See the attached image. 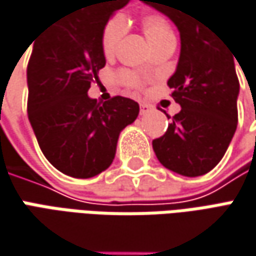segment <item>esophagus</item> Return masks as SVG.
Here are the masks:
<instances>
[{"mask_svg": "<svg viewBox=\"0 0 256 256\" xmlns=\"http://www.w3.org/2000/svg\"><path fill=\"white\" fill-rule=\"evenodd\" d=\"M150 110H152V107L148 106V104H140V114H148Z\"/></svg>", "mask_w": 256, "mask_h": 256, "instance_id": "34e87169", "label": "esophagus"}]
</instances>
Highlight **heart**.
<instances>
[{
    "label": "heart",
    "instance_id": "heart-1",
    "mask_svg": "<svg viewBox=\"0 0 256 256\" xmlns=\"http://www.w3.org/2000/svg\"><path fill=\"white\" fill-rule=\"evenodd\" d=\"M142 27L144 30L153 48L159 47L164 42L174 41V34H173V30L169 21L160 14H149V16L143 17ZM126 31H128V22H126L124 17L114 16L107 21V24L103 28V34H102V48H103V52L106 57H112L116 54L117 48L120 46V41L126 36ZM120 78L123 83L128 84L130 87H139L140 86V78L133 72H122Z\"/></svg>",
    "mask_w": 256,
    "mask_h": 256
}]
</instances>
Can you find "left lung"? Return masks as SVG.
Listing matches in <instances>:
<instances>
[{
  "label": "left lung",
  "mask_w": 256,
  "mask_h": 256,
  "mask_svg": "<svg viewBox=\"0 0 256 256\" xmlns=\"http://www.w3.org/2000/svg\"><path fill=\"white\" fill-rule=\"evenodd\" d=\"M139 1L170 18L180 34L179 62L168 86L182 108L166 133L152 142L153 150L172 172L189 178L205 174L224 158L238 124L235 56L199 16L194 0Z\"/></svg>",
  "instance_id": "1"
}]
</instances>
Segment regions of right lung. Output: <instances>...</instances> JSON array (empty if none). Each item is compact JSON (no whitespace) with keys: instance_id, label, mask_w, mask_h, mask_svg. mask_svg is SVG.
<instances>
[{"instance_id":"right-lung-1","label":"right lung","mask_w":256,"mask_h":256,"mask_svg":"<svg viewBox=\"0 0 256 256\" xmlns=\"http://www.w3.org/2000/svg\"><path fill=\"white\" fill-rule=\"evenodd\" d=\"M128 1L78 0L31 42L28 118L47 160L72 178L106 170L120 132L139 114L132 98L116 96L100 103L87 94L106 66L103 28Z\"/></svg>"}]
</instances>
